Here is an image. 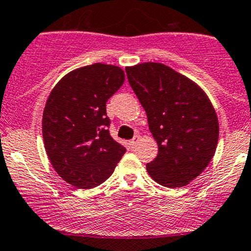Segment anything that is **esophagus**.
Returning <instances> with one entry per match:
<instances>
[{"label": "esophagus", "mask_w": 251, "mask_h": 251, "mask_svg": "<svg viewBox=\"0 0 251 251\" xmlns=\"http://www.w3.org/2000/svg\"><path fill=\"white\" fill-rule=\"evenodd\" d=\"M139 139H140L139 134H135L134 138H133V139L130 140V145H132V147H135V145L138 144V142H139Z\"/></svg>", "instance_id": "obj_1"}]
</instances>
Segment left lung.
I'll list each match as a JSON object with an SVG mask.
<instances>
[{"instance_id": "8db88e82", "label": "left lung", "mask_w": 251, "mask_h": 251, "mask_svg": "<svg viewBox=\"0 0 251 251\" xmlns=\"http://www.w3.org/2000/svg\"><path fill=\"white\" fill-rule=\"evenodd\" d=\"M126 73L159 148L148 174L165 187L186 186L216 152L219 124L213 104L195 81L164 64L142 63Z\"/></svg>"}]
</instances>
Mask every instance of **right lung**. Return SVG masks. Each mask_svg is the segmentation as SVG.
Here are the masks:
<instances>
[{"label":"right lung","mask_w":251,"mask_h":251,"mask_svg":"<svg viewBox=\"0 0 251 251\" xmlns=\"http://www.w3.org/2000/svg\"><path fill=\"white\" fill-rule=\"evenodd\" d=\"M124 82L119 66L96 63L66 74L50 92L42 130L49 161L77 188L101 185L113 174L126 148L108 132L106 102Z\"/></svg>","instance_id":"add662e5"}]
</instances>
